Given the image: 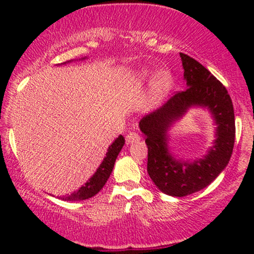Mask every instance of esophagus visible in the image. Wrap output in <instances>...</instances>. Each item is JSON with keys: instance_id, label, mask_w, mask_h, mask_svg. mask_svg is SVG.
I'll list each match as a JSON object with an SVG mask.
<instances>
[{"instance_id": "obj_1", "label": "esophagus", "mask_w": 254, "mask_h": 254, "mask_svg": "<svg viewBox=\"0 0 254 254\" xmlns=\"http://www.w3.org/2000/svg\"><path fill=\"white\" fill-rule=\"evenodd\" d=\"M125 138H127V144H133V143H136V142H138L139 139H141V137H139L138 133L130 132V133H127Z\"/></svg>"}]
</instances>
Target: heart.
I'll list each match as a JSON object with an SVG mask.
<instances>
[{"label": "heart", "mask_w": 254, "mask_h": 254, "mask_svg": "<svg viewBox=\"0 0 254 254\" xmlns=\"http://www.w3.org/2000/svg\"><path fill=\"white\" fill-rule=\"evenodd\" d=\"M139 77H141V80H147L148 77H150V72L148 70L141 71L139 72ZM153 86H154V89H155V92L159 93V94H164L165 92H167V89L170 88L171 86L170 72L166 70L160 71L159 74L156 75V77L154 78Z\"/></svg>", "instance_id": "obj_1"}]
</instances>
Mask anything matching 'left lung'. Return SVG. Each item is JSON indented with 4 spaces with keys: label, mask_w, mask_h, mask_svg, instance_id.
<instances>
[{
    "label": "left lung",
    "mask_w": 254,
    "mask_h": 254,
    "mask_svg": "<svg viewBox=\"0 0 254 254\" xmlns=\"http://www.w3.org/2000/svg\"><path fill=\"white\" fill-rule=\"evenodd\" d=\"M180 57L188 88L139 122L148 147V174L160 191L173 197L189 196L214 182L228 165L235 141L234 109L228 90L196 60L185 54ZM192 106L211 111L218 125L217 139L203 159L185 162L168 150L167 131Z\"/></svg>",
    "instance_id": "obj_1"
}]
</instances>
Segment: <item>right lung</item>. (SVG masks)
Masks as SVG:
<instances>
[{
    "label": "right lung",
    "instance_id": "right-lung-1",
    "mask_svg": "<svg viewBox=\"0 0 254 254\" xmlns=\"http://www.w3.org/2000/svg\"><path fill=\"white\" fill-rule=\"evenodd\" d=\"M125 143L124 137L122 135L118 136V138L115 139L112 144L110 145L109 149H107L106 156L101 162V165L99 166V168L93 174V177L84 184L83 186H81L77 191L72 192L70 194H66V196L58 197L62 200H70V202H76V200H83L88 199V198L95 196L101 189L104 188V185L106 184L107 179H109L111 173H112L113 166H115L116 159H117L119 151L122 150L123 145Z\"/></svg>",
    "mask_w": 254,
    "mask_h": 254
}]
</instances>
